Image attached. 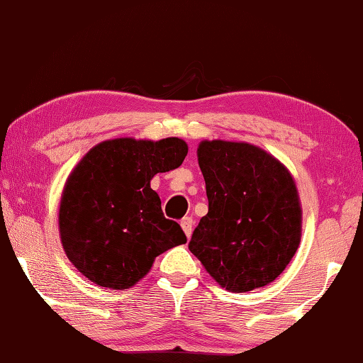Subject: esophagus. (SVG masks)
<instances>
[{
    "label": "esophagus",
    "mask_w": 363,
    "mask_h": 363,
    "mask_svg": "<svg viewBox=\"0 0 363 363\" xmlns=\"http://www.w3.org/2000/svg\"><path fill=\"white\" fill-rule=\"evenodd\" d=\"M182 228H183V232H185V235L189 238L191 237V232H193V225H194V220H193V217H189V216H186V217H183L182 219Z\"/></svg>",
    "instance_id": "esophagus-1"
}]
</instances>
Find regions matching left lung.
Masks as SVG:
<instances>
[{"instance_id": "left-lung-1", "label": "left lung", "mask_w": 363, "mask_h": 363, "mask_svg": "<svg viewBox=\"0 0 363 363\" xmlns=\"http://www.w3.org/2000/svg\"><path fill=\"white\" fill-rule=\"evenodd\" d=\"M198 162L209 211L189 252L222 287L248 292L286 269L302 235V209L289 170L247 143L203 141Z\"/></svg>"}]
</instances>
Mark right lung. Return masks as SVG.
Instances as JSON below:
<instances>
[{
	"mask_svg": "<svg viewBox=\"0 0 363 363\" xmlns=\"http://www.w3.org/2000/svg\"><path fill=\"white\" fill-rule=\"evenodd\" d=\"M185 141L111 139L89 150L69 175L60 204V235L69 261L97 286L130 289L160 253L186 243L167 219L155 174L180 167Z\"/></svg>",
	"mask_w": 363,
	"mask_h": 363,
	"instance_id": "add662e5",
	"label": "right lung"
}]
</instances>
